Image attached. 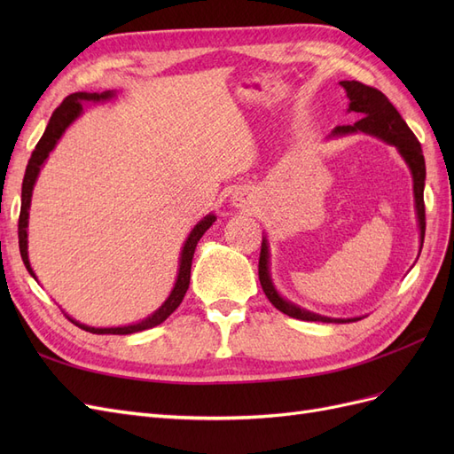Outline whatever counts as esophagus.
Returning a JSON list of instances; mask_svg holds the SVG:
<instances>
[{
    "mask_svg": "<svg viewBox=\"0 0 454 454\" xmlns=\"http://www.w3.org/2000/svg\"><path fill=\"white\" fill-rule=\"evenodd\" d=\"M242 204H246V193H242V195L237 197V206H242Z\"/></svg>",
    "mask_w": 454,
    "mask_h": 454,
    "instance_id": "esophagus-1",
    "label": "esophagus"
}]
</instances>
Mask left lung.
Returning a JSON list of instances; mask_svg holds the SVG:
<instances>
[{"label":"left lung","instance_id":"left-lung-1","mask_svg":"<svg viewBox=\"0 0 454 454\" xmlns=\"http://www.w3.org/2000/svg\"><path fill=\"white\" fill-rule=\"evenodd\" d=\"M345 87L347 96L350 100L348 109L358 114L362 119L356 121L354 125H342L333 130V134H348V132H367L375 134L384 142H388L400 149V153L407 160L411 172H413V189H415V204H417V215H419V227H420V242H424V231H426V210H424V177H426V164L420 142L417 136L407 127V122L397 114V109L392 102L384 96L379 89L360 83V81H340ZM259 282L267 299L277 307L280 312L292 316L297 320L305 322H347V320H332L325 316H318L314 312L299 309L292 303L282 299L277 290L272 287L269 278V252H267V240L261 242L259 252ZM350 322V320H348Z\"/></svg>","mask_w":454,"mask_h":454}]
</instances>
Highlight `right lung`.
<instances>
[{
	"mask_svg": "<svg viewBox=\"0 0 454 454\" xmlns=\"http://www.w3.org/2000/svg\"><path fill=\"white\" fill-rule=\"evenodd\" d=\"M112 96V92H102V94H96V92H75L66 96L62 100V104L54 109L51 119H49V125L41 136V140L37 142L34 153L28 160V167H26V174H24V182H22V204H20V215H19V248H20V255L26 269L34 277V270L30 267V261H28V232H26V227H28V210H30V200H32V189L35 184V177L39 174L41 164L45 162V159L49 157V153L52 151V147L57 145L59 138L62 136V132L67 129V125L81 114V100H106ZM215 222V215H206L202 222L193 229L191 232L187 242L184 244V250H182V259H180V272H177V280L174 290L170 294V297L164 301V305L155 312L151 314L149 318H145L140 324H134V325H125V327H89L79 324L75 320H72L70 316H66L67 320L72 324H75L77 327L85 329V332L90 333H98V335H129V333H136V332H142V329H149V327H155L160 322H164L168 318V316L180 307V303L184 301V295L189 287V278H191V263H193V254L197 248V242L200 240V237L204 235L206 231L210 229V225ZM35 278V277H34Z\"/></svg>",
	"mask_w": 454,
	"mask_h": 454,
	"instance_id": "obj_1",
	"label": "right lung"
}]
</instances>
